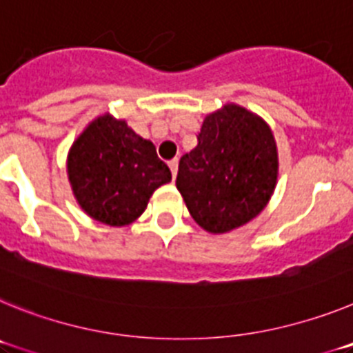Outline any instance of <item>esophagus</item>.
<instances>
[{
    "label": "esophagus",
    "mask_w": 353,
    "mask_h": 353,
    "mask_svg": "<svg viewBox=\"0 0 353 353\" xmlns=\"http://www.w3.org/2000/svg\"><path fill=\"white\" fill-rule=\"evenodd\" d=\"M170 170H171V174H173V179L176 176V171H179V159H173V161H170Z\"/></svg>",
    "instance_id": "obj_1"
}]
</instances>
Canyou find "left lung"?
Segmentation results:
<instances>
[{"instance_id":"left-lung-1","label":"left lung","mask_w":353,"mask_h":353,"mask_svg":"<svg viewBox=\"0 0 353 353\" xmlns=\"http://www.w3.org/2000/svg\"><path fill=\"white\" fill-rule=\"evenodd\" d=\"M277 146L267 121L236 104L203 120L198 145L180 159L176 189L208 233H228L254 219L277 182Z\"/></svg>"}]
</instances>
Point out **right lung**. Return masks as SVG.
Returning <instances> with one entry per match:
<instances>
[{
  "instance_id": "obj_1",
  "label": "right lung",
  "mask_w": 353,
  "mask_h": 353,
  "mask_svg": "<svg viewBox=\"0 0 353 353\" xmlns=\"http://www.w3.org/2000/svg\"><path fill=\"white\" fill-rule=\"evenodd\" d=\"M67 171L79 207L109 226L134 223L155 189L171 182L154 143L108 113L95 118L70 146Z\"/></svg>"
}]
</instances>
